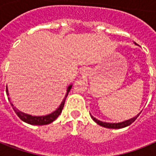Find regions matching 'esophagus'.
<instances>
[{
    "mask_svg": "<svg viewBox=\"0 0 156 156\" xmlns=\"http://www.w3.org/2000/svg\"><path fill=\"white\" fill-rule=\"evenodd\" d=\"M85 72H86V69H83V73H85Z\"/></svg>",
    "mask_w": 156,
    "mask_h": 156,
    "instance_id": "1",
    "label": "esophagus"
}]
</instances>
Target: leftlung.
<instances>
[{"instance_id": "left-lung-1", "label": "left lung", "mask_w": 156, "mask_h": 156, "mask_svg": "<svg viewBox=\"0 0 156 156\" xmlns=\"http://www.w3.org/2000/svg\"><path fill=\"white\" fill-rule=\"evenodd\" d=\"M135 44H136V43H135ZM140 112L139 114H137V115H136L135 117H133V118H132V119H128V120L123 121V122H115V123L102 122V121H100V120H98V119H96V118H94V117L93 115H90V116H91L92 119H93L95 122H97L98 124L100 125V126H103V127L110 128V129H120V128H123V127H126V126H129V125L131 124V123H133V122L136 120V119H137V117H138V115H140Z\"/></svg>"}]
</instances>
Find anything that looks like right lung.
Wrapping results in <instances>:
<instances>
[{
  "mask_svg": "<svg viewBox=\"0 0 156 156\" xmlns=\"http://www.w3.org/2000/svg\"><path fill=\"white\" fill-rule=\"evenodd\" d=\"M72 86H73L72 84L69 85V86L68 87V88H67V92H66V96H65L64 99H63V101H62L61 105H59L58 108L55 111H54L53 112H51V114H49V115H42V116H34V115H28V114H26V113H24V112H22L21 111H19V109H17V108H16L15 106H14V105L12 104V102H10L11 105L12 106V108H13L14 111H15V112L16 113V115H17L18 116H19V118H20V119L23 121V122H27V123H29V124H31V125L49 124V123H51V122H52L53 121L55 120V119L58 118V115L61 114L62 111V109H63V107H64L65 101H66V97H67V95H68L69 92L70 90H71ZM6 94L8 97L9 94H8V87H6ZM8 101H11L10 98L8 97Z\"/></svg>",
  "mask_w": 156,
  "mask_h": 156,
  "instance_id": "obj_1",
  "label": "right lung"
}]
</instances>
